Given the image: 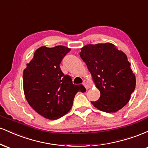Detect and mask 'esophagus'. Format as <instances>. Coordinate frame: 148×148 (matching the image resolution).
<instances>
[{
	"mask_svg": "<svg viewBox=\"0 0 148 148\" xmlns=\"http://www.w3.org/2000/svg\"><path fill=\"white\" fill-rule=\"evenodd\" d=\"M83 85H84V86H85V88H86V90L89 89V88H90V85H89V84H88V83L87 82V81H84V83H83Z\"/></svg>",
	"mask_w": 148,
	"mask_h": 148,
	"instance_id": "34e87169",
	"label": "esophagus"
}]
</instances>
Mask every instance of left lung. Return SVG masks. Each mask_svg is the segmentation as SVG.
I'll use <instances>...</instances> for the list:
<instances>
[{"label":"left lung","instance_id":"1","mask_svg":"<svg viewBox=\"0 0 148 148\" xmlns=\"http://www.w3.org/2000/svg\"><path fill=\"white\" fill-rule=\"evenodd\" d=\"M80 56L101 94L92 104L106 113H115L123 108L136 87L135 74L125 53L111 43L97 44L84 46Z\"/></svg>","mask_w":148,"mask_h":148}]
</instances>
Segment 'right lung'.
<instances>
[{
	"instance_id": "obj_1",
	"label": "right lung",
	"mask_w": 148,
	"mask_h": 148,
	"mask_svg": "<svg viewBox=\"0 0 148 148\" xmlns=\"http://www.w3.org/2000/svg\"><path fill=\"white\" fill-rule=\"evenodd\" d=\"M70 50L64 46L41 47L23 70L25 99L37 113L49 120L68 113L76 93L86 90L83 85L73 84L70 76L60 69L61 61Z\"/></svg>"
}]
</instances>
